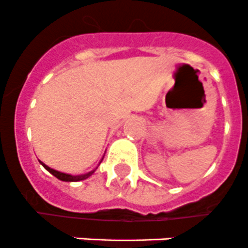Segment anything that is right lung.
Returning <instances> with one entry per match:
<instances>
[{"mask_svg": "<svg viewBox=\"0 0 248 248\" xmlns=\"http://www.w3.org/2000/svg\"><path fill=\"white\" fill-rule=\"evenodd\" d=\"M41 164H42L43 168H45L46 170H48L49 173L52 174V175H55L57 179L62 180V182H78V180L87 179V178L91 177V175L94 173V170H93V171H90V173H87V174H82V175H70V174L60 173V171H57V170L51 169V168H48V166L46 165V164H43V162H41Z\"/></svg>", "mask_w": 248, "mask_h": 248, "instance_id": "add662e5", "label": "right lung"}]
</instances>
